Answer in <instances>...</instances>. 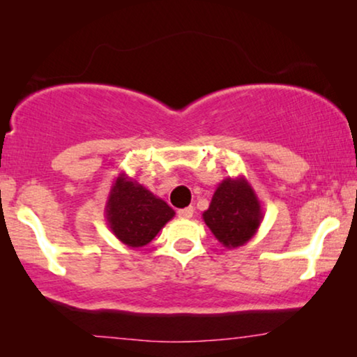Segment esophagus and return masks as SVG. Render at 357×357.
I'll list each match as a JSON object with an SVG mask.
<instances>
[{
    "mask_svg": "<svg viewBox=\"0 0 357 357\" xmlns=\"http://www.w3.org/2000/svg\"><path fill=\"white\" fill-rule=\"evenodd\" d=\"M193 213H195L193 206H187V208H183V209H178V216L183 218V219H190V218L193 216Z\"/></svg>",
    "mask_w": 357,
    "mask_h": 357,
    "instance_id": "esophagus-1",
    "label": "esophagus"
}]
</instances>
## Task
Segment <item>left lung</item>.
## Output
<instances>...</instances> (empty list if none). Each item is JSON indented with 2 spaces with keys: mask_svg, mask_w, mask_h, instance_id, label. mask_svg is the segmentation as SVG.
Listing matches in <instances>:
<instances>
[{
  "mask_svg": "<svg viewBox=\"0 0 357 357\" xmlns=\"http://www.w3.org/2000/svg\"><path fill=\"white\" fill-rule=\"evenodd\" d=\"M203 221L226 248L245 245L258 232L263 208L255 190L243 175L224 178L214 192Z\"/></svg>",
  "mask_w": 357,
  "mask_h": 357,
  "instance_id": "1",
  "label": "left lung"
}]
</instances>
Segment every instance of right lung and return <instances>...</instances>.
<instances>
[{
	"mask_svg": "<svg viewBox=\"0 0 357 357\" xmlns=\"http://www.w3.org/2000/svg\"><path fill=\"white\" fill-rule=\"evenodd\" d=\"M104 211L110 231L130 248L148 245L175 216L164 199L125 172L119 174L112 183Z\"/></svg>",
	"mask_w": 357,
	"mask_h": 357,
	"instance_id": "add662e5",
	"label": "right lung"
}]
</instances>
